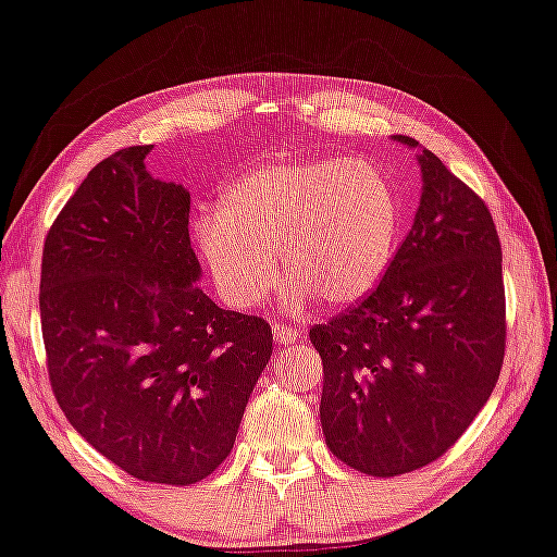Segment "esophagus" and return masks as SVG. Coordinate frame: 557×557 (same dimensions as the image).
Masks as SVG:
<instances>
[{
    "label": "esophagus",
    "mask_w": 557,
    "mask_h": 557,
    "mask_svg": "<svg viewBox=\"0 0 557 557\" xmlns=\"http://www.w3.org/2000/svg\"><path fill=\"white\" fill-rule=\"evenodd\" d=\"M272 332H275L277 345H295L297 337H300V332H297L295 327L282 325V322H275V325H272Z\"/></svg>",
    "instance_id": "obj_1"
}]
</instances>
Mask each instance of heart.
Listing matches in <instances>:
<instances>
[{
    "label": "heart",
    "instance_id": "heart-1",
    "mask_svg": "<svg viewBox=\"0 0 557 557\" xmlns=\"http://www.w3.org/2000/svg\"><path fill=\"white\" fill-rule=\"evenodd\" d=\"M195 237L232 305L252 307L275 287L277 253L289 307L312 295L343 307L368 297L393 264L400 202L368 160H275L232 182L218 212L199 214Z\"/></svg>",
    "mask_w": 557,
    "mask_h": 557
}]
</instances>
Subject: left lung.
Masks as SVG:
<instances>
[{
	"label": "left lung",
	"mask_w": 557,
	"mask_h": 557,
	"mask_svg": "<svg viewBox=\"0 0 557 557\" xmlns=\"http://www.w3.org/2000/svg\"><path fill=\"white\" fill-rule=\"evenodd\" d=\"M422 172L412 230L360 305L310 339L320 422L350 468L395 478L450 450L491 397L505 355L503 252L483 199L412 137Z\"/></svg>",
	"instance_id": "1"
}]
</instances>
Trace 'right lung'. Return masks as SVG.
<instances>
[{
    "mask_svg": "<svg viewBox=\"0 0 557 557\" xmlns=\"http://www.w3.org/2000/svg\"><path fill=\"white\" fill-rule=\"evenodd\" d=\"M127 147L87 174L45 239L47 370L72 428L145 483L193 485L220 468L272 355L262 318L197 285L189 193Z\"/></svg>",
    "mask_w": 557,
    "mask_h": 557,
    "instance_id": "add662e5",
    "label": "right lung"
}]
</instances>
